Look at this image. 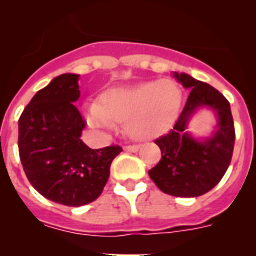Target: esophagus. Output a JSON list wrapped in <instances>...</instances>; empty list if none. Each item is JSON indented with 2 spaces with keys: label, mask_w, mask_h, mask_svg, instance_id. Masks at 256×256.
Segmentation results:
<instances>
[{
  "label": "esophagus",
  "mask_w": 256,
  "mask_h": 256,
  "mask_svg": "<svg viewBox=\"0 0 256 256\" xmlns=\"http://www.w3.org/2000/svg\"><path fill=\"white\" fill-rule=\"evenodd\" d=\"M140 148V144H128L124 148L126 151H130V152H136V151H138Z\"/></svg>",
  "instance_id": "1"
}]
</instances>
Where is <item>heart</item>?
I'll return each mask as SVG.
<instances>
[{
  "label": "heart",
  "mask_w": 256,
  "mask_h": 256,
  "mask_svg": "<svg viewBox=\"0 0 256 256\" xmlns=\"http://www.w3.org/2000/svg\"><path fill=\"white\" fill-rule=\"evenodd\" d=\"M180 101L182 91L172 79L140 82L108 90L101 104L86 106V119L92 128L100 130H112L116 122H126L130 136L148 138L170 126Z\"/></svg>",
  "instance_id": "1"
}]
</instances>
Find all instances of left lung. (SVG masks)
<instances>
[{"mask_svg":"<svg viewBox=\"0 0 256 256\" xmlns=\"http://www.w3.org/2000/svg\"><path fill=\"white\" fill-rule=\"evenodd\" d=\"M184 88H191L184 108L166 134L156 138L162 159L148 176L164 194L178 198H198L214 188L230 164L234 146V124L228 100L216 88L188 74L174 73ZM209 107L218 124L212 138L198 142L186 132L192 114Z\"/></svg>","mask_w":256,"mask_h":256,"instance_id":"1","label":"left lung"}]
</instances>
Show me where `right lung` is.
<instances>
[{
  "instance_id": "right-lung-1",
  "label": "right lung",
  "mask_w": 256,
  "mask_h": 256,
  "mask_svg": "<svg viewBox=\"0 0 256 256\" xmlns=\"http://www.w3.org/2000/svg\"><path fill=\"white\" fill-rule=\"evenodd\" d=\"M78 74H61L40 90L19 118V156L30 184L66 206L90 204L101 195L110 165L123 148L92 150L80 140L86 120L74 105Z\"/></svg>"
}]
</instances>
